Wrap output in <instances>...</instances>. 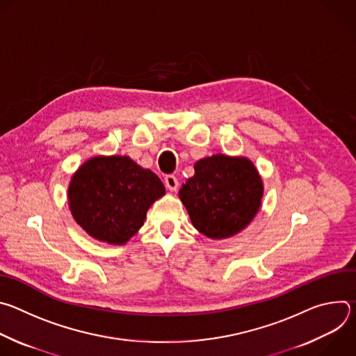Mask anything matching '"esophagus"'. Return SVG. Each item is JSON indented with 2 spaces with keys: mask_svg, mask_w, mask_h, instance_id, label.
<instances>
[{
  "mask_svg": "<svg viewBox=\"0 0 356 356\" xmlns=\"http://www.w3.org/2000/svg\"><path fill=\"white\" fill-rule=\"evenodd\" d=\"M165 184H166V187H168L170 191H176L177 187H179V181H177L176 176H173V175H168V176L165 177Z\"/></svg>",
  "mask_w": 356,
  "mask_h": 356,
  "instance_id": "34e87169",
  "label": "esophagus"
}]
</instances>
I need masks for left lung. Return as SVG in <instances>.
<instances>
[{
	"mask_svg": "<svg viewBox=\"0 0 356 356\" xmlns=\"http://www.w3.org/2000/svg\"><path fill=\"white\" fill-rule=\"evenodd\" d=\"M179 191L195 229L221 239L242 231L257 216L264 195L258 170L245 158L216 155L194 165Z\"/></svg>",
	"mask_w": 356,
	"mask_h": 356,
	"instance_id": "obj_1",
	"label": "left lung"
}]
</instances>
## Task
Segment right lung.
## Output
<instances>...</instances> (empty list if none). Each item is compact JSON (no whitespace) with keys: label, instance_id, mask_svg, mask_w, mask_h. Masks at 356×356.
<instances>
[{"label":"right lung","instance_id":"add662e5","mask_svg":"<svg viewBox=\"0 0 356 356\" xmlns=\"http://www.w3.org/2000/svg\"><path fill=\"white\" fill-rule=\"evenodd\" d=\"M165 194L161 179L128 156L92 158L72 177L69 204L92 238L121 245L143 225L152 202Z\"/></svg>","mask_w":356,"mask_h":356}]
</instances>
